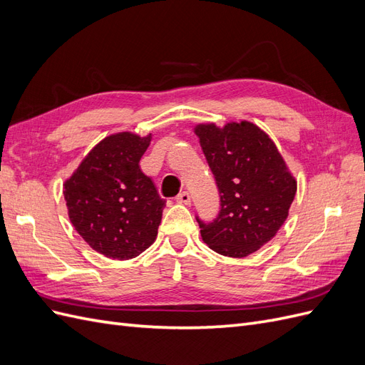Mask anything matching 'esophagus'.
<instances>
[{"mask_svg":"<svg viewBox=\"0 0 365 365\" xmlns=\"http://www.w3.org/2000/svg\"><path fill=\"white\" fill-rule=\"evenodd\" d=\"M176 202L185 204V205H190V202H192V197H190L189 192H181L178 196H176Z\"/></svg>","mask_w":365,"mask_h":365,"instance_id":"1","label":"esophagus"}]
</instances>
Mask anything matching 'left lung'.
<instances>
[{
  "mask_svg": "<svg viewBox=\"0 0 365 365\" xmlns=\"http://www.w3.org/2000/svg\"><path fill=\"white\" fill-rule=\"evenodd\" d=\"M207 163L220 193L215 222L197 219L201 237L217 254L247 257L277 235L288 219L297 180L267 132L248 120L197 123Z\"/></svg>",
  "mask_w": 365,
  "mask_h": 365,
  "instance_id": "obj_1",
  "label": "left lung"
}]
</instances>
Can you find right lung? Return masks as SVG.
Here are the masks:
<instances>
[{
  "mask_svg": "<svg viewBox=\"0 0 365 365\" xmlns=\"http://www.w3.org/2000/svg\"><path fill=\"white\" fill-rule=\"evenodd\" d=\"M150 140L129 130L108 135L63 182L73 227L105 257L134 259L157 239L165 201L140 169Z\"/></svg>",
  "mask_w": 365,
  "mask_h": 365,
  "instance_id": "obj_1",
  "label": "right lung"
}]
</instances>
